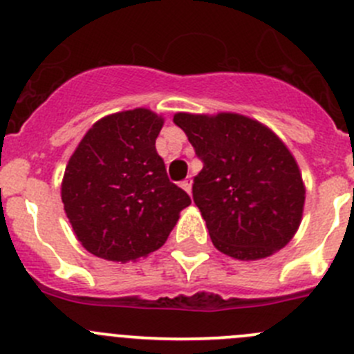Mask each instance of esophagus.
<instances>
[{
	"label": "esophagus",
	"instance_id": "34e87169",
	"mask_svg": "<svg viewBox=\"0 0 354 354\" xmlns=\"http://www.w3.org/2000/svg\"><path fill=\"white\" fill-rule=\"evenodd\" d=\"M192 183H194L192 178H187V180L181 181V188H183L185 192H188V194H192Z\"/></svg>",
	"mask_w": 354,
	"mask_h": 354
}]
</instances>
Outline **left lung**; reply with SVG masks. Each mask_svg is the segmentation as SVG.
<instances>
[{
	"instance_id": "left-lung-1",
	"label": "left lung",
	"mask_w": 354,
	"mask_h": 354,
	"mask_svg": "<svg viewBox=\"0 0 354 354\" xmlns=\"http://www.w3.org/2000/svg\"><path fill=\"white\" fill-rule=\"evenodd\" d=\"M173 121L203 162L194 202L214 246L238 260L266 259L284 248L305 205V183L286 144L238 113H176Z\"/></svg>"
}]
</instances>
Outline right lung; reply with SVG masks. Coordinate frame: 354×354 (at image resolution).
<instances>
[{
    "mask_svg": "<svg viewBox=\"0 0 354 354\" xmlns=\"http://www.w3.org/2000/svg\"><path fill=\"white\" fill-rule=\"evenodd\" d=\"M164 118L137 108L92 124L66 164L62 200L73 233L92 255L135 262L166 243L192 203L171 183L156 138Z\"/></svg>",
    "mask_w": 354,
    "mask_h": 354,
    "instance_id": "1",
    "label": "right lung"
}]
</instances>
